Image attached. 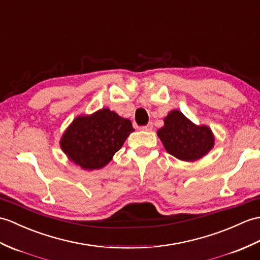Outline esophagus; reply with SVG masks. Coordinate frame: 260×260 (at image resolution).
Listing matches in <instances>:
<instances>
[{"instance_id": "1", "label": "esophagus", "mask_w": 260, "mask_h": 260, "mask_svg": "<svg viewBox=\"0 0 260 260\" xmlns=\"http://www.w3.org/2000/svg\"><path fill=\"white\" fill-rule=\"evenodd\" d=\"M142 129H143V131H146V132H150V131H153V123L150 122V123H148L147 125L143 126Z\"/></svg>"}]
</instances>
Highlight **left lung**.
I'll use <instances>...</instances> for the list:
<instances>
[{"label": "left lung", "instance_id": "left-lung-1", "mask_svg": "<svg viewBox=\"0 0 260 260\" xmlns=\"http://www.w3.org/2000/svg\"><path fill=\"white\" fill-rule=\"evenodd\" d=\"M157 136L168 154L179 160L195 161L214 148L215 136L207 125H196L178 110L164 117V126Z\"/></svg>", "mask_w": 260, "mask_h": 260}]
</instances>
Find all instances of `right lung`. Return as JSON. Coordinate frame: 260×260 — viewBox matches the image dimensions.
I'll list each match as a JSON object with an SVG mask.
<instances>
[{
	"label": "right lung",
	"instance_id": "obj_1",
	"mask_svg": "<svg viewBox=\"0 0 260 260\" xmlns=\"http://www.w3.org/2000/svg\"><path fill=\"white\" fill-rule=\"evenodd\" d=\"M134 131L128 118L103 107L89 115L76 116L64 131L59 146L82 170H100L112 160Z\"/></svg>",
	"mask_w": 260,
	"mask_h": 260
}]
</instances>
